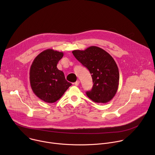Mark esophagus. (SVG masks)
<instances>
[{
  "label": "esophagus",
  "instance_id": "1",
  "mask_svg": "<svg viewBox=\"0 0 155 155\" xmlns=\"http://www.w3.org/2000/svg\"><path fill=\"white\" fill-rule=\"evenodd\" d=\"M79 84H80V81H79V80H78V81H77L76 82L74 83V84H75V86H78Z\"/></svg>",
  "mask_w": 155,
  "mask_h": 155
}]
</instances>
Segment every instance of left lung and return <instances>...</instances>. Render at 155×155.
<instances>
[{"instance_id":"8db88e82","label":"left lung","mask_w":155,"mask_h":155,"mask_svg":"<svg viewBox=\"0 0 155 155\" xmlns=\"http://www.w3.org/2000/svg\"><path fill=\"white\" fill-rule=\"evenodd\" d=\"M75 58L89 70L93 86L87 91V96L97 103H107L116 94L119 84L120 74L114 59L103 49L91 46L84 50L72 51Z\"/></svg>"}]
</instances>
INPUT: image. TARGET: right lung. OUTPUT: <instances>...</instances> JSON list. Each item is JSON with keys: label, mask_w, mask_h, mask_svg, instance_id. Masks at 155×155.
Wrapping results in <instances>:
<instances>
[{"label": "right lung", "mask_w": 155, "mask_h": 155, "mask_svg": "<svg viewBox=\"0 0 155 155\" xmlns=\"http://www.w3.org/2000/svg\"><path fill=\"white\" fill-rule=\"evenodd\" d=\"M64 53L53 49L44 50L33 61L30 68V84L34 93L41 100L53 103L59 100L72 84L57 68Z\"/></svg>", "instance_id": "right-lung-1"}]
</instances>
